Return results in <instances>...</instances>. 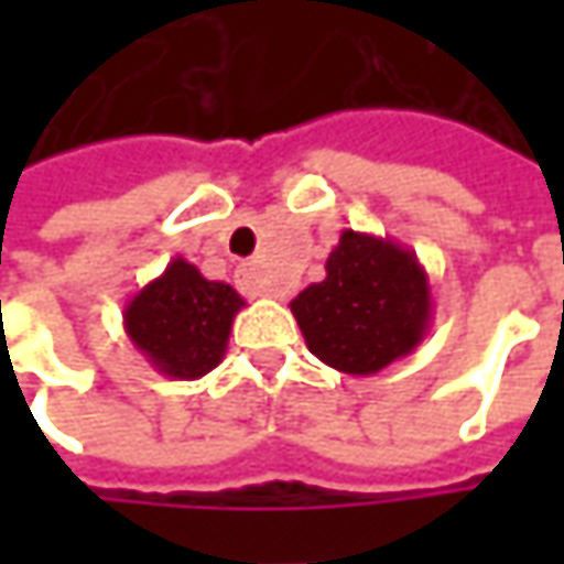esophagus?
I'll list each match as a JSON object with an SVG mask.
<instances>
[{
  "instance_id": "esophagus-1",
  "label": "esophagus",
  "mask_w": 564,
  "mask_h": 564,
  "mask_svg": "<svg viewBox=\"0 0 564 564\" xmlns=\"http://www.w3.org/2000/svg\"><path fill=\"white\" fill-rule=\"evenodd\" d=\"M238 289L250 297H282V285H275L260 263H245L238 270Z\"/></svg>"
}]
</instances>
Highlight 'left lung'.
Returning a JSON list of instances; mask_svg holds the SVG:
<instances>
[{
	"instance_id": "left-lung-1",
	"label": "left lung",
	"mask_w": 564,
	"mask_h": 564,
	"mask_svg": "<svg viewBox=\"0 0 564 564\" xmlns=\"http://www.w3.org/2000/svg\"><path fill=\"white\" fill-rule=\"evenodd\" d=\"M292 314L311 355L341 373L373 377L430 333V275L399 241L345 228L326 279L294 297Z\"/></svg>"
}]
</instances>
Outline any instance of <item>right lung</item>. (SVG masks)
I'll use <instances>...</instances> for the list:
<instances>
[{
	"label": "right lung",
	"instance_id": "obj_1",
	"mask_svg": "<svg viewBox=\"0 0 564 564\" xmlns=\"http://www.w3.org/2000/svg\"><path fill=\"white\" fill-rule=\"evenodd\" d=\"M245 297L213 282L185 257L147 282L124 304V333L147 364L169 379L206 377L226 355L228 333Z\"/></svg>",
	"mask_w": 564,
	"mask_h": 564
}]
</instances>
